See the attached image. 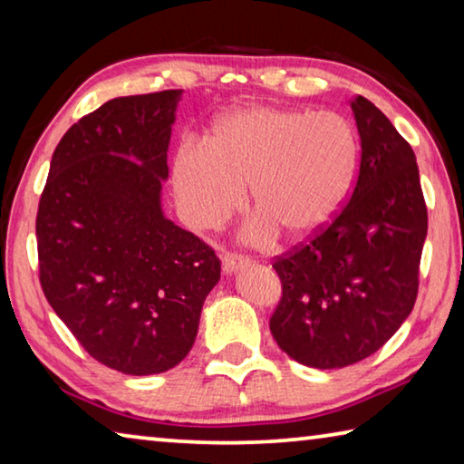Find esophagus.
Returning <instances> with one entry per match:
<instances>
[{
	"instance_id": "34e87169",
	"label": "esophagus",
	"mask_w": 464,
	"mask_h": 464,
	"mask_svg": "<svg viewBox=\"0 0 464 464\" xmlns=\"http://www.w3.org/2000/svg\"><path fill=\"white\" fill-rule=\"evenodd\" d=\"M221 260H223V270H225L227 274H233L235 270L241 268L243 264H247L246 257L239 256V254H233V251H225Z\"/></svg>"
}]
</instances>
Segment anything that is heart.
<instances>
[{
  "instance_id": "1",
  "label": "heart",
  "mask_w": 464,
  "mask_h": 464,
  "mask_svg": "<svg viewBox=\"0 0 464 464\" xmlns=\"http://www.w3.org/2000/svg\"><path fill=\"white\" fill-rule=\"evenodd\" d=\"M356 168L358 137L342 114L256 106L223 116L207 149L179 147L174 188L198 229L223 225L249 188L251 208L260 215L251 239L266 241L274 229L301 239L340 213Z\"/></svg>"
}]
</instances>
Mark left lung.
Listing matches in <instances>:
<instances>
[{
	"label": "left lung",
	"mask_w": 464,
	"mask_h": 464,
	"mask_svg": "<svg viewBox=\"0 0 464 464\" xmlns=\"http://www.w3.org/2000/svg\"><path fill=\"white\" fill-rule=\"evenodd\" d=\"M360 169L334 221L274 260L282 296L270 332L311 368H343L374 354L418 298L428 208L411 145L371 100H352Z\"/></svg>",
	"instance_id": "1"
}]
</instances>
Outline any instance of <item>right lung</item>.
Segmentation results:
<instances>
[{
	"mask_svg": "<svg viewBox=\"0 0 464 464\" xmlns=\"http://www.w3.org/2000/svg\"><path fill=\"white\" fill-rule=\"evenodd\" d=\"M179 100L182 90L114 98L77 121L38 202L46 301L93 360L124 374L182 362L221 278L215 249L161 210Z\"/></svg>",
	"mask_w": 464,
	"mask_h": 464,
	"instance_id": "add662e5",
	"label": "right lung"
}]
</instances>
